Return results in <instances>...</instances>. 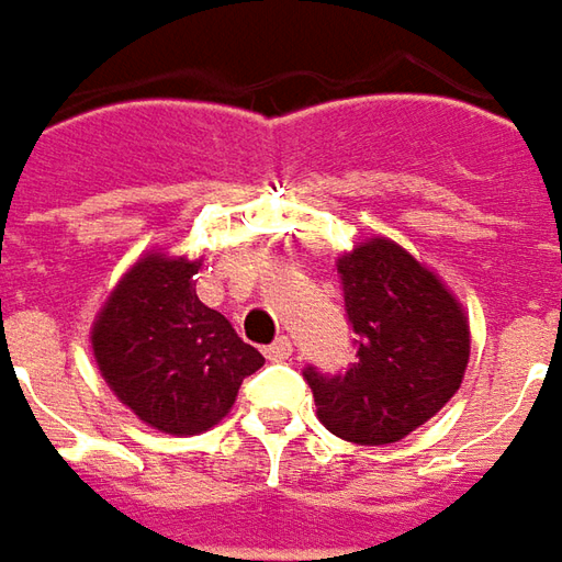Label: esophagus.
I'll return each instance as SVG.
<instances>
[{
	"instance_id": "34e87169",
	"label": "esophagus",
	"mask_w": 562,
	"mask_h": 562,
	"mask_svg": "<svg viewBox=\"0 0 562 562\" xmlns=\"http://www.w3.org/2000/svg\"><path fill=\"white\" fill-rule=\"evenodd\" d=\"M263 355H267L270 360H289L292 358V341L285 339V336H280L273 345H267V348H263Z\"/></svg>"
}]
</instances>
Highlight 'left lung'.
Instances as JSON below:
<instances>
[{
  "mask_svg": "<svg viewBox=\"0 0 562 562\" xmlns=\"http://www.w3.org/2000/svg\"><path fill=\"white\" fill-rule=\"evenodd\" d=\"M336 267L358 360L339 376L307 367L304 379L333 436L392 445L454 397L470 363V323L451 289L392 239L355 245Z\"/></svg>",
  "mask_w": 562,
  "mask_h": 562,
  "instance_id": "1",
  "label": "left lung"
}]
</instances>
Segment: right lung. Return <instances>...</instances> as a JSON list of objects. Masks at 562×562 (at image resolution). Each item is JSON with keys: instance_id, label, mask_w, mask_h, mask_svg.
<instances>
[{"instance_id": "obj_1", "label": "right lung", "mask_w": 562, "mask_h": 562, "mask_svg": "<svg viewBox=\"0 0 562 562\" xmlns=\"http://www.w3.org/2000/svg\"><path fill=\"white\" fill-rule=\"evenodd\" d=\"M199 261L148 251L126 270L92 323L108 389L151 429L199 436L229 414L258 348L195 295Z\"/></svg>"}]
</instances>
